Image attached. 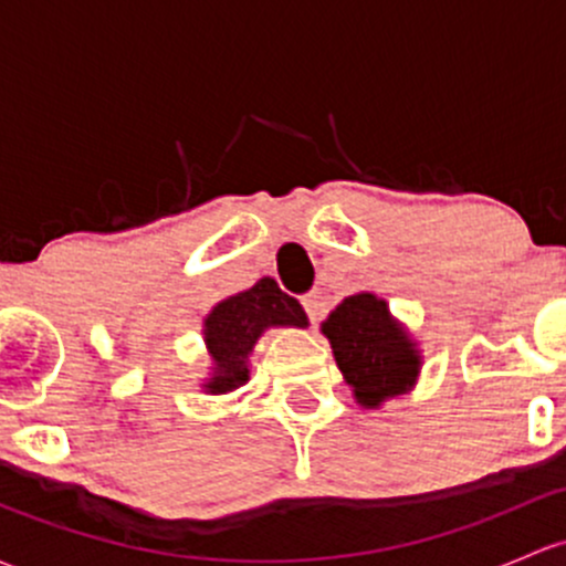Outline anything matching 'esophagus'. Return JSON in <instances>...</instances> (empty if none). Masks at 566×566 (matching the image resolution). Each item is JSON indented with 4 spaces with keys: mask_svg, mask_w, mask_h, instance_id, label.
I'll return each mask as SVG.
<instances>
[{
    "mask_svg": "<svg viewBox=\"0 0 566 566\" xmlns=\"http://www.w3.org/2000/svg\"><path fill=\"white\" fill-rule=\"evenodd\" d=\"M301 306H303V312L308 314V319H312V323H317L319 314H323V298H319V293L301 295Z\"/></svg>",
    "mask_w": 566,
    "mask_h": 566,
    "instance_id": "1",
    "label": "esophagus"
}]
</instances>
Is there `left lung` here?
I'll use <instances>...</instances> for the list:
<instances>
[{"mask_svg":"<svg viewBox=\"0 0 566 566\" xmlns=\"http://www.w3.org/2000/svg\"><path fill=\"white\" fill-rule=\"evenodd\" d=\"M338 371L355 392V401L377 409L415 385L420 353L409 333L392 319L388 303L374 293L349 295L323 323Z\"/></svg>","mask_w":566,"mask_h":566,"instance_id":"8db88e82","label":"left lung"}]
</instances>
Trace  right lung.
Here are the masks:
<instances>
[{"mask_svg":"<svg viewBox=\"0 0 566 566\" xmlns=\"http://www.w3.org/2000/svg\"><path fill=\"white\" fill-rule=\"evenodd\" d=\"M273 325H308L301 303L282 293L273 279H260L254 287L219 301L203 323L208 355L213 360V374L203 388L213 396L241 388L249 379L254 344Z\"/></svg>","mask_w":566,"mask_h":566,"instance_id":"1","label":"right lung"}]
</instances>
